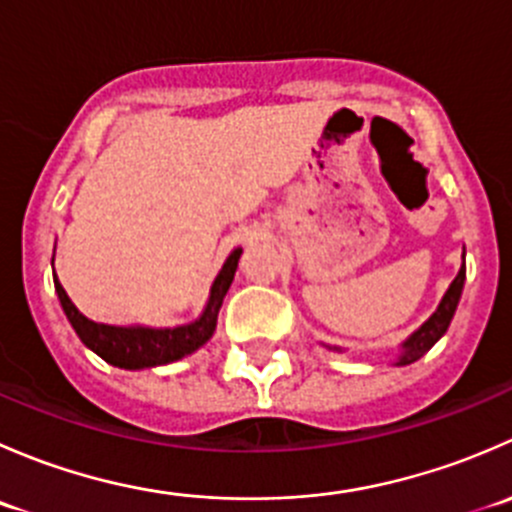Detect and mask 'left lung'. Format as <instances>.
Masks as SVG:
<instances>
[{"label":"left lung","instance_id":"obj_1","mask_svg":"<svg viewBox=\"0 0 512 512\" xmlns=\"http://www.w3.org/2000/svg\"><path fill=\"white\" fill-rule=\"evenodd\" d=\"M463 280H466V262H463V267L458 270L456 280L451 282V287L446 289V294H443V299H441V304H438L436 312L428 317V322L421 324V329H418V332H414L409 339H406L404 354L399 356V361H396V364L404 366V364H411V361L421 359V356L426 354L428 349H431L433 344L443 337V332L448 329V324H451V319H453V312H456V307H458V299H461Z\"/></svg>","mask_w":512,"mask_h":512}]
</instances>
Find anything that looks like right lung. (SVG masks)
Instances as JSON below:
<instances>
[{"label": "right lung", "mask_w": 512, "mask_h": 512, "mask_svg": "<svg viewBox=\"0 0 512 512\" xmlns=\"http://www.w3.org/2000/svg\"><path fill=\"white\" fill-rule=\"evenodd\" d=\"M242 250H232V255L227 257L220 275L215 277L213 289H210V299L205 312L200 314V319H195L193 324H185V327L175 329H146V327H108V324H96L91 319H86L79 309L74 307V302L69 299V294L64 292L61 282L54 275V287L59 294V302L64 307L66 317H69L71 327L76 329L81 342L101 356L103 361L113 366H121V369H146V366H160L168 364V361L183 359L185 354L195 352L198 347H203L215 332V324H218V312L223 307V297L227 289L232 285V277H235L237 260H240Z\"/></svg>", "instance_id": "right-lung-1"}]
</instances>
